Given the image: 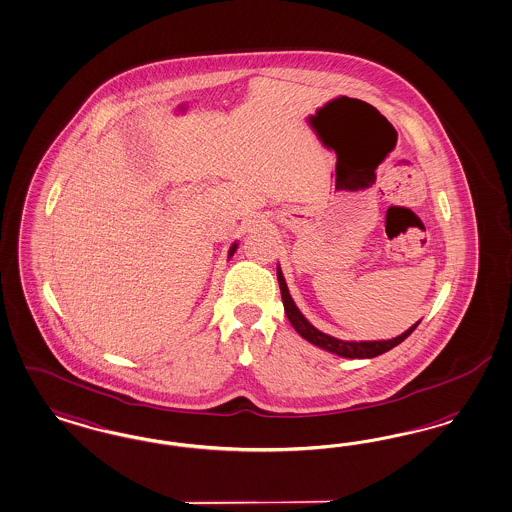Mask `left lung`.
<instances>
[{"label": "left lung", "instance_id": "obj_1", "mask_svg": "<svg viewBox=\"0 0 512 512\" xmlns=\"http://www.w3.org/2000/svg\"><path fill=\"white\" fill-rule=\"evenodd\" d=\"M278 283H280V291H282L283 310H285V316L289 319V323L293 325V329L304 340H308L310 344L318 346V348L325 350V352L336 353L340 357L371 359V357H376V355H382V353L389 352L391 348H395L397 344H401L420 325V321L414 323L410 329H406L403 335L395 336L391 340H359V342H355V340H340V338H335V336L321 333L308 319L302 316V312L297 308L295 300L291 299V295H289V289H287V283H285V278H283L280 265H278Z\"/></svg>", "mask_w": 512, "mask_h": 512}]
</instances>
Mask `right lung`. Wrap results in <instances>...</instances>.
<instances>
[{"instance_id":"1","label":"right lung","mask_w":512,"mask_h":512,"mask_svg":"<svg viewBox=\"0 0 512 512\" xmlns=\"http://www.w3.org/2000/svg\"><path fill=\"white\" fill-rule=\"evenodd\" d=\"M236 249H238V242H234V244L230 246L229 257H232V255H234V251H236Z\"/></svg>"}]
</instances>
